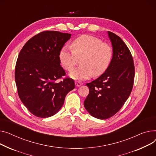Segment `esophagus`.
Listing matches in <instances>:
<instances>
[{"label":"esophagus","mask_w":156,"mask_h":156,"mask_svg":"<svg viewBox=\"0 0 156 156\" xmlns=\"http://www.w3.org/2000/svg\"><path fill=\"white\" fill-rule=\"evenodd\" d=\"M82 84V83H81V82H75V85H76L77 87H79V86H80Z\"/></svg>","instance_id":"esophagus-1"}]
</instances>
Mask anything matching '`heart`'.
<instances>
[{"mask_svg": "<svg viewBox=\"0 0 156 156\" xmlns=\"http://www.w3.org/2000/svg\"><path fill=\"white\" fill-rule=\"evenodd\" d=\"M71 48L67 46L62 47L58 58L62 67L70 71L74 68L78 59L82 58V66L69 74V76L75 80H82L93 75L94 77L103 75L113 59V51L111 46L90 35L79 36L72 42Z\"/></svg>", "mask_w": 156, "mask_h": 156, "instance_id": "1", "label": "heart"}]
</instances>
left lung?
<instances>
[{
    "instance_id": "left-lung-1",
    "label": "left lung",
    "mask_w": 156,
    "mask_h": 156,
    "mask_svg": "<svg viewBox=\"0 0 156 156\" xmlns=\"http://www.w3.org/2000/svg\"><path fill=\"white\" fill-rule=\"evenodd\" d=\"M113 56L108 69L96 80L86 84L89 93L84 105L94 118L105 120L122 108L132 90L135 68L132 54L118 36L108 31Z\"/></svg>"
}]
</instances>
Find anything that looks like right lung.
<instances>
[{
  "label": "right lung",
  "mask_w": 156,
  "mask_h": 156,
  "mask_svg": "<svg viewBox=\"0 0 156 156\" xmlns=\"http://www.w3.org/2000/svg\"><path fill=\"white\" fill-rule=\"evenodd\" d=\"M71 34L46 31L35 35L21 49L15 67V81L22 103L34 116L48 118L62 107L74 81L66 78L58 54Z\"/></svg>",
  "instance_id": "add662e5"
}]
</instances>
